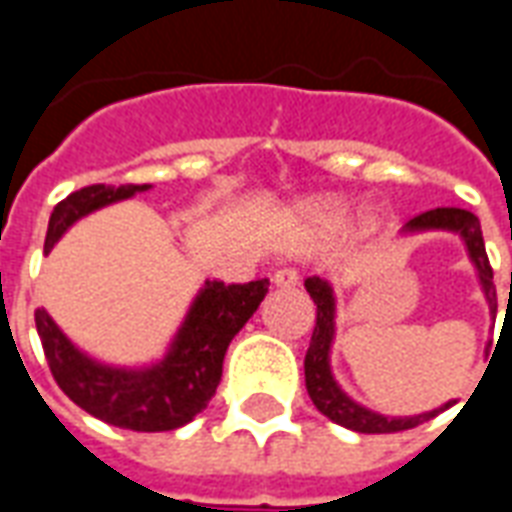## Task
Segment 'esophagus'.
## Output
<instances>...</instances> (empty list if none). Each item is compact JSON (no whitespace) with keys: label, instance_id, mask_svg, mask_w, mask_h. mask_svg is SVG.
<instances>
[{"label":"esophagus","instance_id":"obj_1","mask_svg":"<svg viewBox=\"0 0 512 512\" xmlns=\"http://www.w3.org/2000/svg\"><path fill=\"white\" fill-rule=\"evenodd\" d=\"M271 279H274V285H277V288H296V285H299V271L290 266L277 268Z\"/></svg>","mask_w":512,"mask_h":512}]
</instances>
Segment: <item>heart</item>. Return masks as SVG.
<instances>
[{
    "label": "heart",
    "mask_w": 512,
    "mask_h": 512,
    "mask_svg": "<svg viewBox=\"0 0 512 512\" xmlns=\"http://www.w3.org/2000/svg\"><path fill=\"white\" fill-rule=\"evenodd\" d=\"M301 216L321 227H337L348 219V202L340 197H318V200L304 202Z\"/></svg>",
    "instance_id": "obj_1"
}]
</instances>
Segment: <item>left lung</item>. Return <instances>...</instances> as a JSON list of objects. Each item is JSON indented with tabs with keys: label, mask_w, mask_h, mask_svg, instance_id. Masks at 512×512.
<instances>
[{
	"label": "left lung",
	"mask_w": 512,
	"mask_h": 512,
	"mask_svg": "<svg viewBox=\"0 0 512 512\" xmlns=\"http://www.w3.org/2000/svg\"><path fill=\"white\" fill-rule=\"evenodd\" d=\"M428 230H447V233L461 235V241L466 244V252H469V260L477 268V277H480V285H483L491 318H496L494 271H491L488 255H485L480 219L474 213L463 211V208H433V211L414 216L403 227V233H428ZM304 288H307V293L315 301V307H318L310 348H307V356H304V381H307V392H310L312 403H315V408L321 411L323 417H329L332 422L348 430H356V433H397V430L417 428L419 422L436 417L439 411L455 403V400H450L441 408H433V411H425V414H417V417H384V414H376V411H370V408L359 406L356 400H351L340 389V384L334 381L332 362H329L334 343V315H337V301H334L332 285L321 277H310L304 282Z\"/></svg>",
	"instance_id": "8db88e82"
}]
</instances>
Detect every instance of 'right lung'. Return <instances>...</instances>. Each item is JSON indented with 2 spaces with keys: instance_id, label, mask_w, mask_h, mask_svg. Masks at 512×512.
Instances as JSON below:
<instances>
[{
  "instance_id": "add662e5",
  "label": "right lung",
  "mask_w": 512,
  "mask_h": 512,
  "mask_svg": "<svg viewBox=\"0 0 512 512\" xmlns=\"http://www.w3.org/2000/svg\"><path fill=\"white\" fill-rule=\"evenodd\" d=\"M147 189V183H128L117 189L95 183L73 191L51 213L43 255H49L54 244L82 216ZM266 293L268 279H255L246 285H224L216 279H205L178 334L172 337L167 354L147 367L104 365L87 356L51 321L46 310L35 312V326L51 376L76 406L115 428L158 433L183 428L211 403L216 386L222 381L227 345L255 315Z\"/></svg>"
}]
</instances>
